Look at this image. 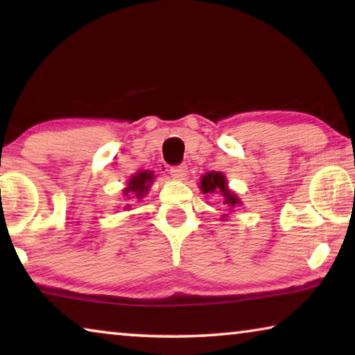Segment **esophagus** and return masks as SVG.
<instances>
[{"label":"esophagus","mask_w":355,"mask_h":355,"mask_svg":"<svg viewBox=\"0 0 355 355\" xmlns=\"http://www.w3.org/2000/svg\"><path fill=\"white\" fill-rule=\"evenodd\" d=\"M171 175L173 180H178V182H182L186 177H188V169H186L184 164H180L175 166L171 169Z\"/></svg>","instance_id":"esophagus-1"}]
</instances>
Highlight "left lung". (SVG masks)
Wrapping results in <instances>:
<instances>
[{
    "instance_id": "left-lung-1",
    "label": "left lung",
    "mask_w": 355,
    "mask_h": 355,
    "mask_svg": "<svg viewBox=\"0 0 355 355\" xmlns=\"http://www.w3.org/2000/svg\"><path fill=\"white\" fill-rule=\"evenodd\" d=\"M199 188L203 194H219L222 197V202L227 207L228 213L222 214V220H227L228 216L235 211L236 207H241L243 202L239 199L236 192H233L228 188L227 177L222 172H207L200 177Z\"/></svg>"
}]
</instances>
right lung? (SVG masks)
Listing matches in <instances>:
<instances>
[{"label":"right lung","instance_id":"1","mask_svg":"<svg viewBox=\"0 0 355 355\" xmlns=\"http://www.w3.org/2000/svg\"><path fill=\"white\" fill-rule=\"evenodd\" d=\"M155 173L152 171H139L127 180V186L122 189L125 203L123 209L130 211L133 202H141L146 197L155 182Z\"/></svg>","mask_w":355,"mask_h":355}]
</instances>
